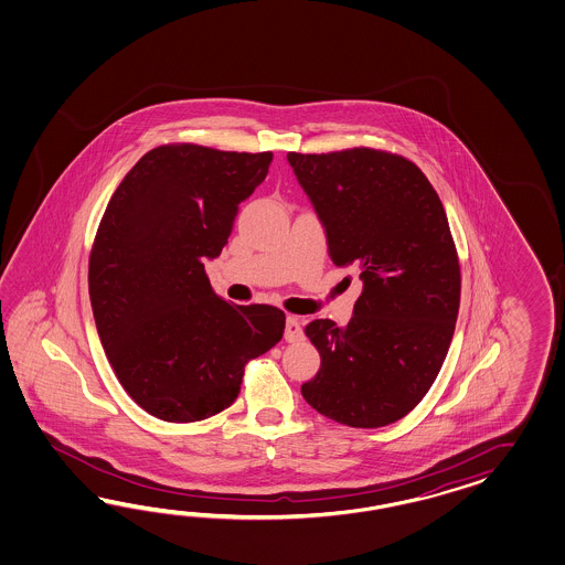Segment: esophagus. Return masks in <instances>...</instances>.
Segmentation results:
<instances>
[{
    "instance_id": "obj_1",
    "label": "esophagus",
    "mask_w": 565,
    "mask_h": 565,
    "mask_svg": "<svg viewBox=\"0 0 565 565\" xmlns=\"http://www.w3.org/2000/svg\"><path fill=\"white\" fill-rule=\"evenodd\" d=\"M302 326L298 321V317H288L286 321V342L296 343L302 340Z\"/></svg>"
}]
</instances>
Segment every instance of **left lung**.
Here are the masks:
<instances>
[{
    "label": "left lung",
    "mask_w": 565,
    "mask_h": 565,
    "mask_svg": "<svg viewBox=\"0 0 565 565\" xmlns=\"http://www.w3.org/2000/svg\"><path fill=\"white\" fill-rule=\"evenodd\" d=\"M288 161L326 227L329 257L362 279L348 326L305 327L321 369L302 395L340 425H392L435 383L460 310V260L441 199L402 154L354 147Z\"/></svg>",
    "instance_id": "1"
}]
</instances>
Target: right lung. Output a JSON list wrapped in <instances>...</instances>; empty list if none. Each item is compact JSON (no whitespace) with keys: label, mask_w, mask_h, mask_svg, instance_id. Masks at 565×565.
<instances>
[{"label":"right lung","mask_w":565,"mask_h":565,"mask_svg":"<svg viewBox=\"0 0 565 565\" xmlns=\"http://www.w3.org/2000/svg\"><path fill=\"white\" fill-rule=\"evenodd\" d=\"M271 159L161 145L124 175L103 213L88 258L93 317L121 387L161 420L230 408L246 362L284 335V310L230 305L205 274Z\"/></svg>","instance_id":"obj_1"}]
</instances>
